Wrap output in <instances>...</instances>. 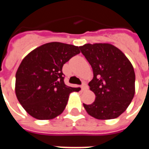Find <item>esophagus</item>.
Segmentation results:
<instances>
[{"mask_svg": "<svg viewBox=\"0 0 149 149\" xmlns=\"http://www.w3.org/2000/svg\"><path fill=\"white\" fill-rule=\"evenodd\" d=\"M88 89V85L86 83H83V84L81 85V90L85 91Z\"/></svg>", "mask_w": 149, "mask_h": 149, "instance_id": "obj_1", "label": "esophagus"}]
</instances>
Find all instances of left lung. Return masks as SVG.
Masks as SVG:
<instances>
[{
  "mask_svg": "<svg viewBox=\"0 0 149 149\" xmlns=\"http://www.w3.org/2000/svg\"><path fill=\"white\" fill-rule=\"evenodd\" d=\"M93 68L88 86L96 98L84 104L88 115L98 120H111L127 109L135 95V72L121 50L109 43L85 44L79 47Z\"/></svg>",
  "mask_w": 149,
  "mask_h": 149,
  "instance_id": "1",
  "label": "left lung"
}]
</instances>
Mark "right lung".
I'll use <instances>...</instances> for the list:
<instances>
[{"label":"right lung","mask_w":149,"mask_h":149,"mask_svg":"<svg viewBox=\"0 0 149 149\" xmlns=\"http://www.w3.org/2000/svg\"><path fill=\"white\" fill-rule=\"evenodd\" d=\"M78 46L46 43L31 51L16 72L15 93L24 109L34 118L51 120L61 115L69 94L81 88L67 86L62 67L80 53Z\"/></svg>","instance_id":"right-lung-1"}]
</instances>
